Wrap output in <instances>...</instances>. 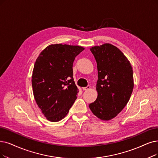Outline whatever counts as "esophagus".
I'll list each match as a JSON object with an SVG mask.
<instances>
[{
	"label": "esophagus",
	"mask_w": 158,
	"mask_h": 158,
	"mask_svg": "<svg viewBox=\"0 0 158 158\" xmlns=\"http://www.w3.org/2000/svg\"><path fill=\"white\" fill-rule=\"evenodd\" d=\"M90 87H91V86H90L89 85H88L87 86H86V87H83L82 89H83V90H84V91H86V90L89 89H90Z\"/></svg>",
	"instance_id": "obj_1"
}]
</instances>
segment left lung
Instances as JSON below:
<instances>
[{
    "mask_svg": "<svg viewBox=\"0 0 158 158\" xmlns=\"http://www.w3.org/2000/svg\"><path fill=\"white\" fill-rule=\"evenodd\" d=\"M97 64L98 97L89 105L93 114L109 121L121 112L134 89L133 70L130 61L116 47L106 43L92 47Z\"/></svg>",
    "mask_w": 158,
    "mask_h": 158,
    "instance_id": "left-lung-1",
    "label": "left lung"
}]
</instances>
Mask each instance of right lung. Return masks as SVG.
Masks as SVG:
<instances>
[{
  "mask_svg": "<svg viewBox=\"0 0 158 158\" xmlns=\"http://www.w3.org/2000/svg\"><path fill=\"white\" fill-rule=\"evenodd\" d=\"M84 49L55 44L44 49L35 61L31 77L34 96L50 121L64 118L77 98L79 91L74 81L73 65Z\"/></svg>",
  "mask_w": 158,
  "mask_h": 158,
  "instance_id": "add662e5",
  "label": "right lung"
}]
</instances>
